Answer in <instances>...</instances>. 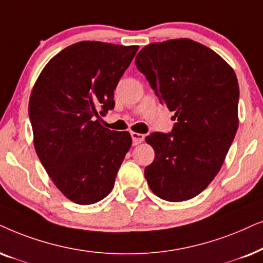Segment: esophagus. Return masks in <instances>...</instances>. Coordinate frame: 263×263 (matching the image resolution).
I'll return each instance as SVG.
<instances>
[{"label": "esophagus", "mask_w": 263, "mask_h": 263, "mask_svg": "<svg viewBox=\"0 0 263 263\" xmlns=\"http://www.w3.org/2000/svg\"><path fill=\"white\" fill-rule=\"evenodd\" d=\"M131 137H132V143H134V145H138L139 143H142L145 138L144 135L137 134V132H131Z\"/></svg>", "instance_id": "obj_1"}]
</instances>
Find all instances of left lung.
Instances as JSON below:
<instances>
[{
	"mask_svg": "<svg viewBox=\"0 0 263 263\" xmlns=\"http://www.w3.org/2000/svg\"><path fill=\"white\" fill-rule=\"evenodd\" d=\"M135 64L177 118L172 132L145 138L155 150L145 179L166 201L194 198L218 174L236 136V73L215 51L187 38L146 45Z\"/></svg>",
	"mask_w": 263,
	"mask_h": 263,
	"instance_id": "left-lung-1",
	"label": "left lung"
}]
</instances>
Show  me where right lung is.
<instances>
[{"label": "right lung", "mask_w": 263, "mask_h": 263, "mask_svg": "<svg viewBox=\"0 0 263 263\" xmlns=\"http://www.w3.org/2000/svg\"><path fill=\"white\" fill-rule=\"evenodd\" d=\"M137 50L95 41L72 44L48 62L31 92L37 155L55 186L78 204L109 195L131 148V135L103 127L101 117L114 108L115 87Z\"/></svg>", "instance_id": "1"}]
</instances>
